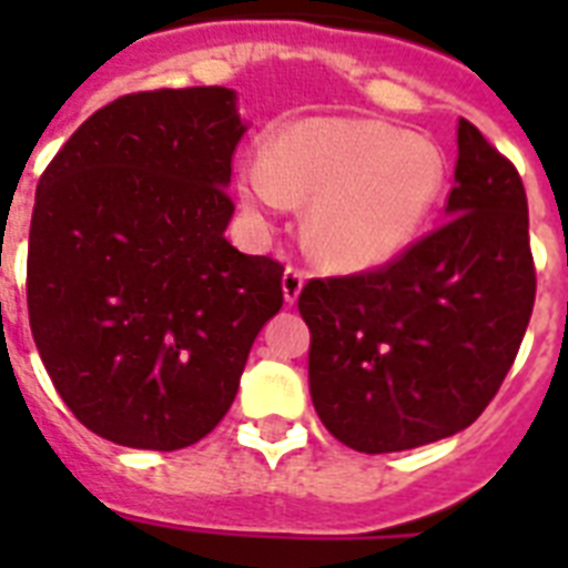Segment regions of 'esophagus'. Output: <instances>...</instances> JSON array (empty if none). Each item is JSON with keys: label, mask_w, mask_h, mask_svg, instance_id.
Here are the masks:
<instances>
[{"label": "esophagus", "mask_w": 568, "mask_h": 568, "mask_svg": "<svg viewBox=\"0 0 568 568\" xmlns=\"http://www.w3.org/2000/svg\"><path fill=\"white\" fill-rule=\"evenodd\" d=\"M303 283H306V271H303V267H294V265L285 267V274H283L285 301H288V303L297 301V297H301V292H303Z\"/></svg>", "instance_id": "esophagus-1"}]
</instances>
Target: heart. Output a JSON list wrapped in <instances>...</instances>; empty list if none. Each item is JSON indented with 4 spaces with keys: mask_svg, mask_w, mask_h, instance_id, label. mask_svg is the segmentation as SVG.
I'll list each match as a JSON object with an SVG mask.
<instances>
[{
    "mask_svg": "<svg viewBox=\"0 0 568 568\" xmlns=\"http://www.w3.org/2000/svg\"><path fill=\"white\" fill-rule=\"evenodd\" d=\"M241 185L247 203L265 212L312 200V256L333 271H368L422 235L445 189V162L430 141L400 129L310 118L285 126L271 155L250 159Z\"/></svg>",
    "mask_w": 568,
    "mask_h": 568,
    "instance_id": "1",
    "label": "heart"
}]
</instances>
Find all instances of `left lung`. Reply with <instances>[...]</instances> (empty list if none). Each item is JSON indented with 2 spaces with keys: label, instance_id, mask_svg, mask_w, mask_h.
I'll use <instances>...</instances> for the list:
<instances>
[{
  "label": "left lung",
  "instance_id": "obj_1",
  "mask_svg": "<svg viewBox=\"0 0 568 568\" xmlns=\"http://www.w3.org/2000/svg\"><path fill=\"white\" fill-rule=\"evenodd\" d=\"M448 221L386 265L310 280V392L363 454L466 430L498 395L528 329L537 267L516 164L459 118Z\"/></svg>",
  "mask_w": 568,
  "mask_h": 568
}]
</instances>
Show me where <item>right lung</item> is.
<instances>
[{"label":"right lung","mask_w":568,"mask_h":568,"mask_svg":"<svg viewBox=\"0 0 568 568\" xmlns=\"http://www.w3.org/2000/svg\"><path fill=\"white\" fill-rule=\"evenodd\" d=\"M244 126L217 84L126 93L75 129L34 194L29 324L97 436L176 450L217 427L283 271L223 239Z\"/></svg>","instance_id":"1"}]
</instances>
